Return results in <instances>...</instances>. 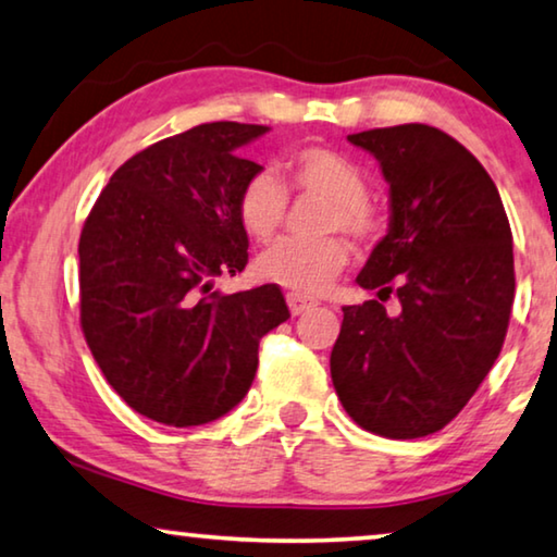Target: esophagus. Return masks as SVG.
<instances>
[{
  "mask_svg": "<svg viewBox=\"0 0 557 557\" xmlns=\"http://www.w3.org/2000/svg\"><path fill=\"white\" fill-rule=\"evenodd\" d=\"M287 307H289V312H293V314H302V312L310 310V307H314V300H310V297L289 293L287 295Z\"/></svg>",
  "mask_w": 557,
  "mask_h": 557,
  "instance_id": "1",
  "label": "esophagus"
}]
</instances>
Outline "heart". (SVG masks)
<instances>
[{"instance_id": "b5f03b06", "label": "heart", "mask_w": 557, "mask_h": 557, "mask_svg": "<svg viewBox=\"0 0 557 557\" xmlns=\"http://www.w3.org/2000/svg\"><path fill=\"white\" fill-rule=\"evenodd\" d=\"M285 172L293 187L330 199L325 227L358 239H370L380 230V214L364 189L362 170L350 157L327 147H302L287 157ZM287 187L270 170L255 172L237 195V218L257 243H270L285 225ZM350 247L339 235L320 239H282L257 260V275L272 285L293 289L295 295H318L345 264Z\"/></svg>"}]
</instances>
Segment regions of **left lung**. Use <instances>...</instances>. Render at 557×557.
I'll list each match as a JSON object with an SVG mask.
<instances>
[{
  "label": "left lung",
  "mask_w": 557,
  "mask_h": 557,
  "mask_svg": "<svg viewBox=\"0 0 557 557\" xmlns=\"http://www.w3.org/2000/svg\"><path fill=\"white\" fill-rule=\"evenodd\" d=\"M347 139L380 162L389 225L358 275L380 300L343 307L332 385L360 428L425 437L468 405L500 355L516 297L510 222L491 174L445 132L397 124ZM393 288L401 312L387 315Z\"/></svg>",
  "instance_id": "obj_1"
}]
</instances>
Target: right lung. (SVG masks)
<instances>
[{"instance_id": "right-lung-1", "label": "right lung", "mask_w": 557, "mask_h": 557, "mask_svg": "<svg viewBox=\"0 0 557 557\" xmlns=\"http://www.w3.org/2000/svg\"><path fill=\"white\" fill-rule=\"evenodd\" d=\"M264 124L212 122L129 157L79 237V318L107 383L172 428L227 414L250 389L260 339L289 318L277 285L225 295L247 264L237 195L262 168L243 147Z\"/></svg>"}]
</instances>
